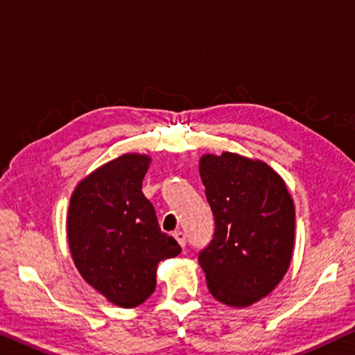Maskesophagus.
Masks as SVG:
<instances>
[{
  "label": "esophagus",
  "mask_w": 355,
  "mask_h": 355,
  "mask_svg": "<svg viewBox=\"0 0 355 355\" xmlns=\"http://www.w3.org/2000/svg\"><path fill=\"white\" fill-rule=\"evenodd\" d=\"M173 237H175V240L178 241V245L182 246V248L187 246V235H184L182 230H175V232H173Z\"/></svg>",
  "instance_id": "1"
}]
</instances>
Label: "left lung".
Returning <instances> with one entry per match:
<instances>
[{"label":"left lung","mask_w":355,"mask_h":355,"mask_svg":"<svg viewBox=\"0 0 355 355\" xmlns=\"http://www.w3.org/2000/svg\"><path fill=\"white\" fill-rule=\"evenodd\" d=\"M199 172L215 216L213 239L199 252L208 291L224 305L250 306L288 272L294 200L284 180L263 161L224 151L202 156Z\"/></svg>","instance_id":"8db88e82"}]
</instances>
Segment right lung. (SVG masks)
<instances>
[{"instance_id":"1","label":"right lung","mask_w":355,"mask_h":355,"mask_svg":"<svg viewBox=\"0 0 355 355\" xmlns=\"http://www.w3.org/2000/svg\"><path fill=\"white\" fill-rule=\"evenodd\" d=\"M150 162L147 155L126 153L98 167L77 184L67 210V243L78 273L121 308L147 300L157 263L182 251L142 193Z\"/></svg>"}]
</instances>
